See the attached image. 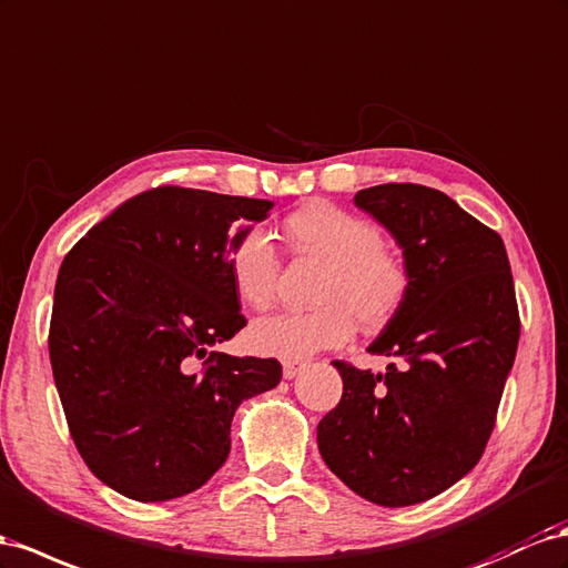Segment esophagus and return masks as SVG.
Returning a JSON list of instances; mask_svg holds the SVG:
<instances>
[{
  "mask_svg": "<svg viewBox=\"0 0 568 568\" xmlns=\"http://www.w3.org/2000/svg\"><path fill=\"white\" fill-rule=\"evenodd\" d=\"M282 365H284V377L291 379V377H296L303 371L305 361H284Z\"/></svg>",
  "mask_w": 568,
  "mask_h": 568,
  "instance_id": "1",
  "label": "esophagus"
}]
</instances>
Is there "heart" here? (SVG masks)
I'll list each match as a JSON object with an SVG mask.
<instances>
[{
	"instance_id": "obj_1",
	"label": "heart",
	"mask_w": 568,
	"mask_h": 568,
	"mask_svg": "<svg viewBox=\"0 0 568 568\" xmlns=\"http://www.w3.org/2000/svg\"><path fill=\"white\" fill-rule=\"evenodd\" d=\"M286 236L298 255L325 263L311 311H282L257 317L248 329L255 354L303 358L348 342L356 320L375 329L402 308L410 272L394 251L382 246L375 222L336 205H311L286 220ZM236 294L253 308L277 294L282 257L265 229L248 226L226 253Z\"/></svg>"
}]
</instances>
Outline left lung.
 I'll list each match as a JSON object with an SVG mask.
<instances>
[{
  "label": "left lung",
  "instance_id": "left-lung-1",
  "mask_svg": "<svg viewBox=\"0 0 568 568\" xmlns=\"http://www.w3.org/2000/svg\"><path fill=\"white\" fill-rule=\"evenodd\" d=\"M354 203L404 248L410 288L367 348L385 375L334 361L342 402L317 425L329 470L379 507L430 499L480 462L514 365L520 317L497 232L418 183L363 189Z\"/></svg>",
  "mask_w": 568,
  "mask_h": 568
}]
</instances>
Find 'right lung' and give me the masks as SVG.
Returning a JSON list of instances; mask_svg holds the SVG:
<instances>
[{
	"instance_id": "right-lung-1",
	"label": "right lung",
	"mask_w": 568,
	"mask_h": 568,
	"mask_svg": "<svg viewBox=\"0 0 568 568\" xmlns=\"http://www.w3.org/2000/svg\"><path fill=\"white\" fill-rule=\"evenodd\" d=\"M270 207L158 186L98 222L61 263L54 385L75 449L119 495L166 501L205 485L232 449L239 404L280 385L274 358L207 354L246 327L226 253L243 232L236 222L265 220Z\"/></svg>"
}]
</instances>
